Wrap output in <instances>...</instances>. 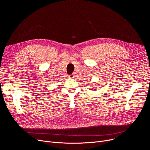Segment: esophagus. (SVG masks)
Wrapping results in <instances>:
<instances>
[{"instance_id": "34e87169", "label": "esophagus", "mask_w": 150, "mask_h": 150, "mask_svg": "<svg viewBox=\"0 0 150 150\" xmlns=\"http://www.w3.org/2000/svg\"><path fill=\"white\" fill-rule=\"evenodd\" d=\"M74 76H75V74H71V75H70L69 76V77L70 78H74Z\"/></svg>"}]
</instances>
